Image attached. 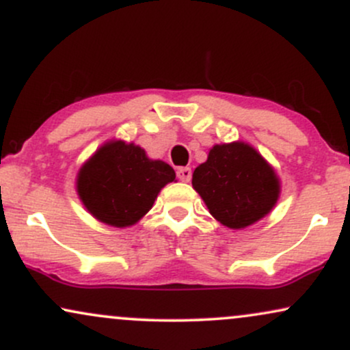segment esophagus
I'll return each mask as SVG.
<instances>
[{
	"label": "esophagus",
	"instance_id": "1",
	"mask_svg": "<svg viewBox=\"0 0 350 350\" xmlns=\"http://www.w3.org/2000/svg\"><path fill=\"white\" fill-rule=\"evenodd\" d=\"M178 178H179V180H183V183H189V180H191V178H192L191 167H179Z\"/></svg>",
	"mask_w": 350,
	"mask_h": 350
}]
</instances>
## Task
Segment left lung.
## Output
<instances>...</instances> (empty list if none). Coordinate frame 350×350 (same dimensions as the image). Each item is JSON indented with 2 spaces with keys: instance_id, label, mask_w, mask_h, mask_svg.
I'll use <instances>...</instances> for the list:
<instances>
[{
  "instance_id": "left-lung-1",
  "label": "left lung",
  "mask_w": 350,
  "mask_h": 350,
  "mask_svg": "<svg viewBox=\"0 0 350 350\" xmlns=\"http://www.w3.org/2000/svg\"><path fill=\"white\" fill-rule=\"evenodd\" d=\"M192 187L217 222L234 230L270 214L281 192L271 164L245 142L214 144L194 170Z\"/></svg>"
}]
</instances>
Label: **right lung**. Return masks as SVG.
<instances>
[{
  "instance_id": "right-lung-1",
  "label": "right lung",
  "mask_w": 350,
  "mask_h": 350,
  "mask_svg": "<svg viewBox=\"0 0 350 350\" xmlns=\"http://www.w3.org/2000/svg\"><path fill=\"white\" fill-rule=\"evenodd\" d=\"M172 180L176 172L167 163L148 158L138 144L110 139L82 164L75 189L88 214L124 228L139 222Z\"/></svg>"
}]
</instances>
